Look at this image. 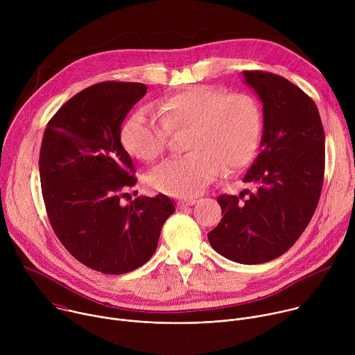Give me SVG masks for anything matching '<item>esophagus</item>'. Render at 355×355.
<instances>
[{
    "label": "esophagus",
    "instance_id": "obj_1",
    "mask_svg": "<svg viewBox=\"0 0 355 355\" xmlns=\"http://www.w3.org/2000/svg\"><path fill=\"white\" fill-rule=\"evenodd\" d=\"M196 199L195 198H188V199H182V200H178V208H187V207H192L196 204Z\"/></svg>",
    "mask_w": 355,
    "mask_h": 355
}]
</instances>
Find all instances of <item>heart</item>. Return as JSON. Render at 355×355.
Returning a JSON list of instances; mask_svg holds the SVG:
<instances>
[{
    "label": "heart",
    "instance_id": "b5f03b06",
    "mask_svg": "<svg viewBox=\"0 0 355 355\" xmlns=\"http://www.w3.org/2000/svg\"><path fill=\"white\" fill-rule=\"evenodd\" d=\"M159 119L141 108L122 125L121 143L141 162H155L166 150L170 132H187L188 155L168 160L150 173L147 181L159 192L192 198L218 177L222 167L233 173L247 166L260 141L263 118L248 94L195 85L162 99Z\"/></svg>",
    "mask_w": 355,
    "mask_h": 355
}]
</instances>
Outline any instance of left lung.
I'll return each instance as SVG.
<instances>
[{
	"mask_svg": "<svg viewBox=\"0 0 355 355\" xmlns=\"http://www.w3.org/2000/svg\"><path fill=\"white\" fill-rule=\"evenodd\" d=\"M263 104L260 153L239 196L220 195L222 220L208 233L220 256L260 264L288 251L309 225L322 192L324 130L313 99L286 78L243 71Z\"/></svg>",
	"mask_w": 355,
	"mask_h": 355,
	"instance_id": "1",
	"label": "left lung"
}]
</instances>
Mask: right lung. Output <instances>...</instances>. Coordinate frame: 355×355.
I'll return each mask as SVG.
<instances>
[{"mask_svg": "<svg viewBox=\"0 0 355 355\" xmlns=\"http://www.w3.org/2000/svg\"><path fill=\"white\" fill-rule=\"evenodd\" d=\"M146 91L141 83L91 85L55 114L42 139L39 174L50 225L73 257L104 274L147 263L175 211L163 193L121 204L136 184L121 126Z\"/></svg>", "mask_w": 355, "mask_h": 355, "instance_id": "right-lung-1", "label": "right lung"}]
</instances>
